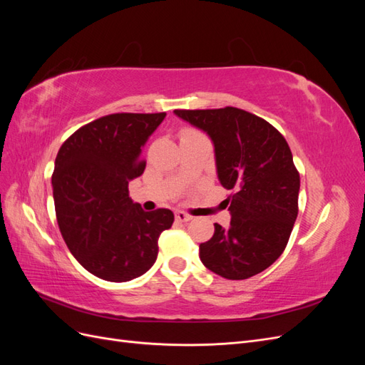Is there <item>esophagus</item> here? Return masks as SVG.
<instances>
[{
  "label": "esophagus",
  "mask_w": 365,
  "mask_h": 365,
  "mask_svg": "<svg viewBox=\"0 0 365 365\" xmlns=\"http://www.w3.org/2000/svg\"><path fill=\"white\" fill-rule=\"evenodd\" d=\"M175 217H176V220H180V222H189V220L192 219L190 215L181 212V210H178V212H175Z\"/></svg>",
  "instance_id": "34e87169"
}]
</instances>
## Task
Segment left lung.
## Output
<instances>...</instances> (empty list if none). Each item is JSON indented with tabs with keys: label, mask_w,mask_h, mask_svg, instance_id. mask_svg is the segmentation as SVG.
<instances>
[{
	"label": "left lung",
	"mask_w": 365,
	"mask_h": 365,
	"mask_svg": "<svg viewBox=\"0 0 365 365\" xmlns=\"http://www.w3.org/2000/svg\"><path fill=\"white\" fill-rule=\"evenodd\" d=\"M204 130L215 146L219 182L228 197L230 227L200 245L205 268L228 280L252 277L277 260L298 215V175L292 152L280 132L244 109H175Z\"/></svg>",
	"instance_id": "left-lung-1"
}]
</instances>
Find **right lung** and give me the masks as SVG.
<instances>
[{
	"instance_id": "right-lung-1",
	"label": "right lung",
	"mask_w": 365,
	"mask_h": 365,
	"mask_svg": "<svg viewBox=\"0 0 365 365\" xmlns=\"http://www.w3.org/2000/svg\"><path fill=\"white\" fill-rule=\"evenodd\" d=\"M164 117L105 115L77 129L58 152L51 184L61 233L98 279L121 283L149 271L160 235L173 224L170 210L145 212L128 190L146 168L143 148Z\"/></svg>"
}]
</instances>
